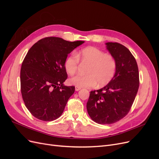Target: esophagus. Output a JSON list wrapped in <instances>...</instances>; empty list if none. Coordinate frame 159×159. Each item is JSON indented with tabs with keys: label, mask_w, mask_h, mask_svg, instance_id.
Listing matches in <instances>:
<instances>
[{
	"label": "esophagus",
	"mask_w": 159,
	"mask_h": 159,
	"mask_svg": "<svg viewBox=\"0 0 159 159\" xmlns=\"http://www.w3.org/2000/svg\"><path fill=\"white\" fill-rule=\"evenodd\" d=\"M75 91H79V90H80L81 89V88H80V87H78V86H75Z\"/></svg>",
	"instance_id": "34e87169"
}]
</instances>
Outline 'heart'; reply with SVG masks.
Wrapping results in <instances>:
<instances>
[{"mask_svg": "<svg viewBox=\"0 0 159 159\" xmlns=\"http://www.w3.org/2000/svg\"><path fill=\"white\" fill-rule=\"evenodd\" d=\"M80 59L89 64L87 75H78L70 80V82L80 88H92L107 84L114 78L117 71V61L114 56L98 48L90 46L80 50L77 55L71 54L65 60L64 67L69 75H74L78 69Z\"/></svg>", "mask_w": 159, "mask_h": 159, "instance_id": "1", "label": "heart"}]
</instances>
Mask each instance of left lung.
<instances>
[{
  "mask_svg": "<svg viewBox=\"0 0 159 159\" xmlns=\"http://www.w3.org/2000/svg\"><path fill=\"white\" fill-rule=\"evenodd\" d=\"M107 49L117 61L114 78L104 88L90 91L87 110L99 124H113L129 112L139 87V74L134 57L123 45L106 43Z\"/></svg>",
  "mask_w": 159,
  "mask_h": 159,
  "instance_id": "1",
  "label": "left lung"
}]
</instances>
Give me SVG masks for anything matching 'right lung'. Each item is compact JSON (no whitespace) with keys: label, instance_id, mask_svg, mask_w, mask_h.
Listing matches in <instances>:
<instances>
[{"label":"right lung","instance_id":"right-lung-1","mask_svg":"<svg viewBox=\"0 0 159 159\" xmlns=\"http://www.w3.org/2000/svg\"><path fill=\"white\" fill-rule=\"evenodd\" d=\"M84 42L46 37L28 50L21 66L20 89L25 106L34 117L50 121L61 116L75 91V86L63 84L68 78L64 62Z\"/></svg>","mask_w":159,"mask_h":159}]
</instances>
